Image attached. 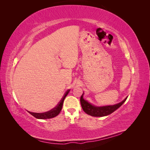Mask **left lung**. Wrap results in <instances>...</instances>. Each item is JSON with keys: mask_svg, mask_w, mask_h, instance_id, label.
<instances>
[{"mask_svg": "<svg viewBox=\"0 0 150 150\" xmlns=\"http://www.w3.org/2000/svg\"><path fill=\"white\" fill-rule=\"evenodd\" d=\"M83 95L84 94L81 95L80 99L81 106L85 113H86L88 115H90L93 117H104L108 115L113 113V111H115L120 106H122V104L127 99L126 97L125 99L122 102H120V103L113 105V106L97 107L91 104L90 103H89L86 100H85L83 98Z\"/></svg>", "mask_w": 150, "mask_h": 150, "instance_id": "obj_1", "label": "left lung"}]
</instances>
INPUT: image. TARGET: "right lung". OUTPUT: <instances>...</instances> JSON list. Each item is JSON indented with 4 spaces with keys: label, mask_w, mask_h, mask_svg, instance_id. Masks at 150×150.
<instances>
[{
    "label": "right lung",
    "mask_w": 150,
    "mask_h": 150,
    "mask_svg": "<svg viewBox=\"0 0 150 150\" xmlns=\"http://www.w3.org/2000/svg\"><path fill=\"white\" fill-rule=\"evenodd\" d=\"M69 91H70L69 90H67L64 95L63 97L62 98V99L60 100L59 104L57 105L56 107L53 108V109H52L51 110H50L48 111H46V112H44V113H33V112H30V111H28V112H29L31 115H33L34 117L37 118V119H52V118H53V117L57 116L62 110L64 100L66 97L68 95Z\"/></svg>",
    "instance_id": "obj_1"
}]
</instances>
